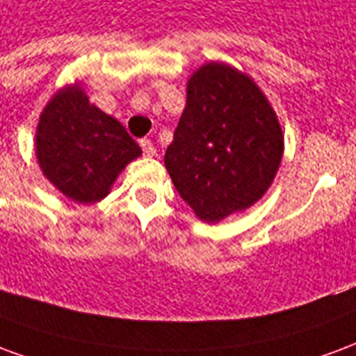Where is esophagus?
Masks as SVG:
<instances>
[{
  "instance_id": "1",
  "label": "esophagus",
  "mask_w": 356,
  "mask_h": 356,
  "mask_svg": "<svg viewBox=\"0 0 356 356\" xmlns=\"http://www.w3.org/2000/svg\"><path fill=\"white\" fill-rule=\"evenodd\" d=\"M140 148H143V152L147 156H154L156 154V148L152 145V140L150 139H143L140 140Z\"/></svg>"
}]
</instances>
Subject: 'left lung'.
Instances as JSON below:
<instances>
[{
    "instance_id": "left-lung-1",
    "label": "left lung",
    "mask_w": 356,
    "mask_h": 356,
    "mask_svg": "<svg viewBox=\"0 0 356 356\" xmlns=\"http://www.w3.org/2000/svg\"><path fill=\"white\" fill-rule=\"evenodd\" d=\"M282 154L278 116L246 72L217 60L194 70L163 163L200 221L252 208L273 185Z\"/></svg>"
}]
</instances>
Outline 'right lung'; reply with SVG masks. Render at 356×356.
<instances>
[{
	"label": "right lung",
	"instance_id": "right-lung-1",
	"mask_svg": "<svg viewBox=\"0 0 356 356\" xmlns=\"http://www.w3.org/2000/svg\"><path fill=\"white\" fill-rule=\"evenodd\" d=\"M34 148L47 181L78 204L108 196L125 165L143 154L124 125L89 101L80 81L60 88L45 104Z\"/></svg>",
	"mask_w": 356,
	"mask_h": 356
}]
</instances>
